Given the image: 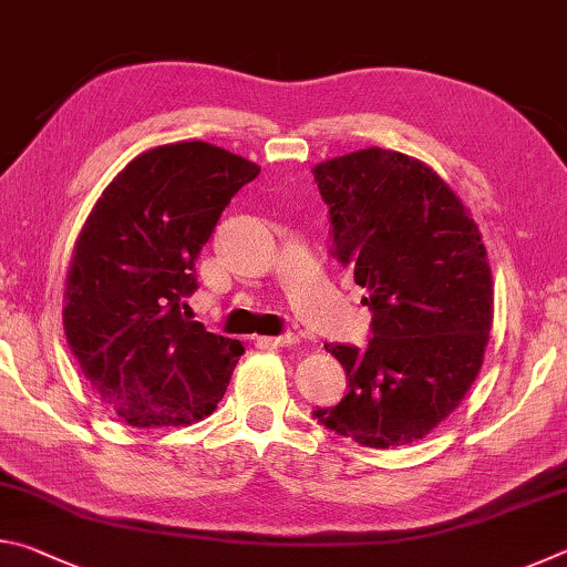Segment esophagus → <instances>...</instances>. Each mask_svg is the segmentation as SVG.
Instances as JSON below:
<instances>
[{
	"label": "esophagus",
	"mask_w": 567,
	"mask_h": 567,
	"mask_svg": "<svg viewBox=\"0 0 567 567\" xmlns=\"http://www.w3.org/2000/svg\"><path fill=\"white\" fill-rule=\"evenodd\" d=\"M265 344H270V348H290V344L300 342L295 332H287V334H277V338H262Z\"/></svg>",
	"instance_id": "34e87169"
}]
</instances>
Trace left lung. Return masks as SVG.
Instances as JSON below:
<instances>
[{"instance_id":"left-lung-1","label":"left lung","mask_w":567,"mask_h":567,"mask_svg":"<svg viewBox=\"0 0 567 567\" xmlns=\"http://www.w3.org/2000/svg\"><path fill=\"white\" fill-rule=\"evenodd\" d=\"M330 252L368 290V348L324 344L348 395L312 415L364 447L425 437L473 385L493 328V275L475 219L437 172L368 147L320 162Z\"/></svg>"}]
</instances>
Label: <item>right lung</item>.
Returning a JSON list of instances; mask_svg holds the SVG:
<instances>
[{"instance_id": "add662e5", "label": "right lung", "mask_w": 567, "mask_h": 567, "mask_svg": "<svg viewBox=\"0 0 567 567\" xmlns=\"http://www.w3.org/2000/svg\"><path fill=\"white\" fill-rule=\"evenodd\" d=\"M260 167L207 142L142 152L84 223L64 290V334L84 378L132 427L213 415L245 352L182 312L223 209Z\"/></svg>"}]
</instances>
